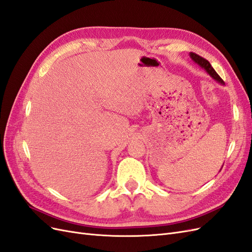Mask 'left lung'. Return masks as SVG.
Listing matches in <instances>:
<instances>
[{"mask_svg": "<svg viewBox=\"0 0 252 252\" xmlns=\"http://www.w3.org/2000/svg\"><path fill=\"white\" fill-rule=\"evenodd\" d=\"M190 58L192 59V61H193L194 63H196L197 65L201 66V67L203 68V69H204L206 72H207L213 80H216L218 83L222 84V85H225L224 81L220 78V75L216 72L215 69H213L212 66L210 65V63L208 62L207 60L202 58V57H200V56H197L196 53H193V52H190Z\"/></svg>", "mask_w": 252, "mask_h": 252, "instance_id": "obj_1", "label": "left lung"}]
</instances>
